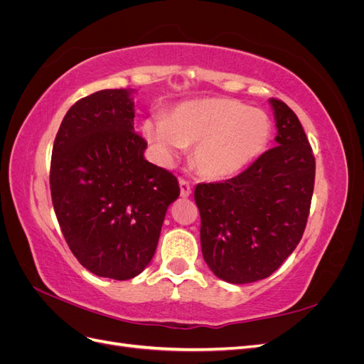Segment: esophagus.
<instances>
[{"mask_svg":"<svg viewBox=\"0 0 364 364\" xmlns=\"http://www.w3.org/2000/svg\"><path fill=\"white\" fill-rule=\"evenodd\" d=\"M179 185H181V196L182 197H188L191 194V183L188 181L181 179Z\"/></svg>","mask_w":364,"mask_h":364,"instance_id":"1","label":"esophagus"}]
</instances>
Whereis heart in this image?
<instances>
[{
    "mask_svg": "<svg viewBox=\"0 0 364 364\" xmlns=\"http://www.w3.org/2000/svg\"><path fill=\"white\" fill-rule=\"evenodd\" d=\"M142 134L161 162L171 164L186 146L196 144V170L208 179H226L266 150L272 124L259 109L230 98H206L176 106L168 118H147Z\"/></svg>",
    "mask_w": 364,
    "mask_h": 364,
    "instance_id": "1",
    "label": "heart"
}]
</instances>
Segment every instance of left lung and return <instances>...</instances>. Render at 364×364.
<instances>
[{"instance_id": "8db88e82", "label": "left lung", "mask_w": 364, "mask_h": 364, "mask_svg": "<svg viewBox=\"0 0 364 364\" xmlns=\"http://www.w3.org/2000/svg\"><path fill=\"white\" fill-rule=\"evenodd\" d=\"M273 147L232 179L199 183L200 245L208 267L230 284L270 277L299 245L310 214L316 161L299 118L270 98Z\"/></svg>"}]
</instances>
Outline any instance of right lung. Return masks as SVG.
Here are the masks:
<instances>
[{"label": "right lung", "instance_id": "obj_1", "mask_svg": "<svg viewBox=\"0 0 364 364\" xmlns=\"http://www.w3.org/2000/svg\"><path fill=\"white\" fill-rule=\"evenodd\" d=\"M129 90L80 98L53 144L50 190L62 234L97 277L135 278L155 255L179 182L144 159L147 141L134 129Z\"/></svg>", "mask_w": 364, "mask_h": 364}]
</instances>
